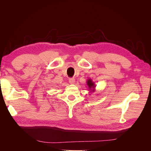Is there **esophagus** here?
Segmentation results:
<instances>
[{
	"instance_id": "34e87169",
	"label": "esophagus",
	"mask_w": 151,
	"mask_h": 151,
	"mask_svg": "<svg viewBox=\"0 0 151 151\" xmlns=\"http://www.w3.org/2000/svg\"><path fill=\"white\" fill-rule=\"evenodd\" d=\"M68 82H69V83L71 84H73L75 83L76 82V80L74 78H70L69 79H68Z\"/></svg>"
}]
</instances>
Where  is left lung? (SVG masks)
I'll return each instance as SVG.
<instances>
[{
    "mask_svg": "<svg viewBox=\"0 0 151 151\" xmlns=\"http://www.w3.org/2000/svg\"><path fill=\"white\" fill-rule=\"evenodd\" d=\"M86 83H87V85L88 86L89 90H90V92H94L96 86L94 84V83L93 81V80L89 79L87 80Z\"/></svg>",
    "mask_w": 151,
    "mask_h": 151,
    "instance_id": "8db88e82",
    "label": "left lung"
}]
</instances>
